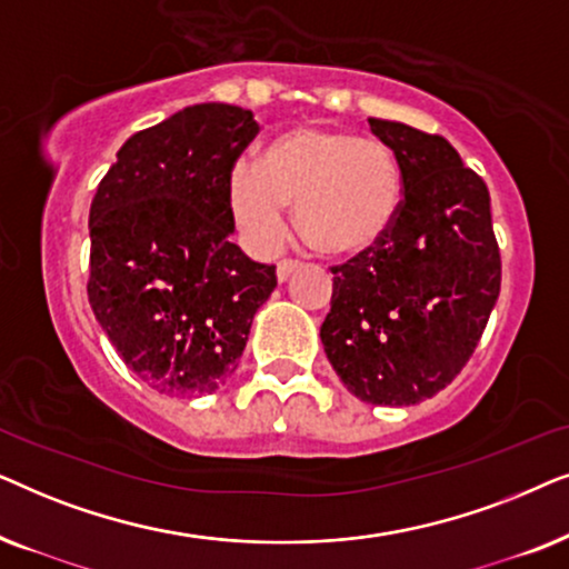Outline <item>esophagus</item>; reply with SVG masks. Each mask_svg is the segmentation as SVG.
Here are the masks:
<instances>
[{"mask_svg": "<svg viewBox=\"0 0 569 569\" xmlns=\"http://www.w3.org/2000/svg\"><path fill=\"white\" fill-rule=\"evenodd\" d=\"M300 269V261L298 259H282L277 263V277L279 282H284V279H290L292 271Z\"/></svg>", "mask_w": 569, "mask_h": 569, "instance_id": "esophagus-1", "label": "esophagus"}]
</instances>
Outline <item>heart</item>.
I'll return each mask as SVG.
<instances>
[{"label": "heart", "instance_id": "obj_1", "mask_svg": "<svg viewBox=\"0 0 569 569\" xmlns=\"http://www.w3.org/2000/svg\"><path fill=\"white\" fill-rule=\"evenodd\" d=\"M228 204L256 246L284 236V207H298V230L331 259L370 253L391 236L403 209V170L378 139L329 127H295L263 144L259 168L238 162Z\"/></svg>", "mask_w": 569, "mask_h": 569}]
</instances>
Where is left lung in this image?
I'll use <instances>...</instances> for the list:
<instances>
[{"label": "left lung", "mask_w": 569, "mask_h": 569, "mask_svg": "<svg viewBox=\"0 0 569 569\" xmlns=\"http://www.w3.org/2000/svg\"><path fill=\"white\" fill-rule=\"evenodd\" d=\"M403 170V209L376 251L331 267L326 357L357 399L409 407L466 368L500 298L487 183L440 134L368 119Z\"/></svg>", "instance_id": "obj_1"}]
</instances>
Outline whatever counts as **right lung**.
I'll return each mask as SVG.
<instances>
[{"label": "right lung", "mask_w": 569, "mask_h": 569, "mask_svg": "<svg viewBox=\"0 0 569 569\" xmlns=\"http://www.w3.org/2000/svg\"><path fill=\"white\" fill-rule=\"evenodd\" d=\"M259 123L189 106L129 137L90 204L88 300L127 368L154 391L207 396L238 368L274 263L230 243L228 178Z\"/></svg>", "instance_id": "obj_1"}]
</instances>
